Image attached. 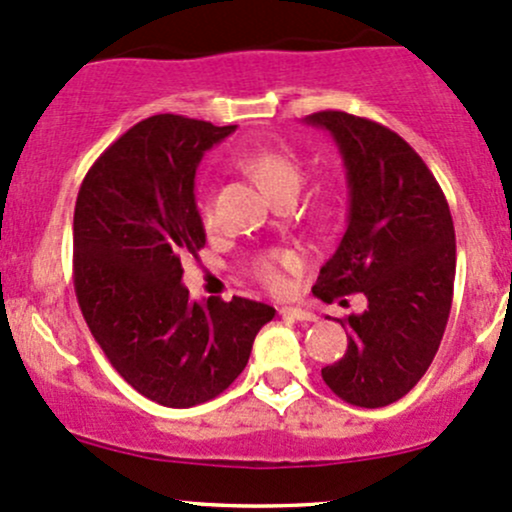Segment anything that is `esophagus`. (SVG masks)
I'll list each match as a JSON object with an SVG mask.
<instances>
[{
    "label": "esophagus",
    "instance_id": "obj_1",
    "mask_svg": "<svg viewBox=\"0 0 512 512\" xmlns=\"http://www.w3.org/2000/svg\"><path fill=\"white\" fill-rule=\"evenodd\" d=\"M280 315L283 317H290V320H300V322H315L317 320V315L315 312H310V310H302V307H280Z\"/></svg>",
    "mask_w": 512,
    "mask_h": 512
}]
</instances>
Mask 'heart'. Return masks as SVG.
Wrapping results in <instances>:
<instances>
[{"label": "heart", "mask_w": 512, "mask_h": 512, "mask_svg": "<svg viewBox=\"0 0 512 512\" xmlns=\"http://www.w3.org/2000/svg\"><path fill=\"white\" fill-rule=\"evenodd\" d=\"M241 168L249 175H254L263 190L271 197H276L285 188H300L302 168L298 156L290 148L283 146H261L251 148L241 156ZM202 217L205 222H212L210 202L202 200ZM298 266V258L290 251H268L256 261L254 273L266 288L283 290L285 271H293Z\"/></svg>", "instance_id": "obj_1"}]
</instances>
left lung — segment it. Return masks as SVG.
I'll list each match as a JSON object with an SVG mask.
<instances>
[{
    "label": "left lung",
    "instance_id": "1",
    "mask_svg": "<svg viewBox=\"0 0 512 512\" xmlns=\"http://www.w3.org/2000/svg\"><path fill=\"white\" fill-rule=\"evenodd\" d=\"M305 122L332 134L349 185L346 232L312 293L368 300L342 322L349 346L322 378L346 403L383 408L417 386L442 342L456 271L452 212L425 161L388 126L334 109Z\"/></svg>",
    "mask_w": 512,
    "mask_h": 512
}]
</instances>
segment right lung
Listing matches in <instances>:
<instances>
[{
    "mask_svg": "<svg viewBox=\"0 0 512 512\" xmlns=\"http://www.w3.org/2000/svg\"><path fill=\"white\" fill-rule=\"evenodd\" d=\"M232 131L180 114L148 117L92 163L75 202L82 317L119 376L166 408L224 393L244 371L258 329L276 315L246 298L200 305L180 283V258L205 246L195 170Z\"/></svg>",
    "mask_w": 512,
    "mask_h": 512,
    "instance_id": "1",
    "label": "right lung"
}]
</instances>
